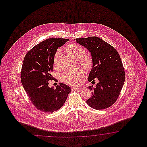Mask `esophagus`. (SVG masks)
I'll use <instances>...</instances> for the list:
<instances>
[{"mask_svg": "<svg viewBox=\"0 0 147 147\" xmlns=\"http://www.w3.org/2000/svg\"><path fill=\"white\" fill-rule=\"evenodd\" d=\"M79 89H80V88L78 87H71V90H78Z\"/></svg>", "mask_w": 147, "mask_h": 147, "instance_id": "obj_1", "label": "esophagus"}]
</instances>
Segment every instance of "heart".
<instances>
[{
	"label": "heart",
	"mask_w": 147,
	"mask_h": 147,
	"mask_svg": "<svg viewBox=\"0 0 147 147\" xmlns=\"http://www.w3.org/2000/svg\"><path fill=\"white\" fill-rule=\"evenodd\" d=\"M66 53L70 56L77 59L78 63L86 69H90L92 66V58L89 55L84 54L85 50L81 45L76 43H70L65 47ZM61 53L58 51L55 53L53 60V66L55 69H58L59 61ZM85 72L82 68H76L66 71L61 76L62 81L68 84L74 86L81 84L84 80Z\"/></svg>",
	"instance_id": "b5f03b06"
}]
</instances>
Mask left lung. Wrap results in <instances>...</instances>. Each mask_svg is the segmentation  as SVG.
<instances>
[{"instance_id": "1", "label": "left lung", "mask_w": 147, "mask_h": 147, "mask_svg": "<svg viewBox=\"0 0 147 147\" xmlns=\"http://www.w3.org/2000/svg\"><path fill=\"white\" fill-rule=\"evenodd\" d=\"M78 44L90 53L92 67L88 81L98 82L89 86L92 96L86 102L94 109L101 110L112 106L119 97L124 84L125 73L117 51L110 44L97 37L76 38Z\"/></svg>"}]
</instances>
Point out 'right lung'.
<instances>
[{
  "mask_svg": "<svg viewBox=\"0 0 147 147\" xmlns=\"http://www.w3.org/2000/svg\"><path fill=\"white\" fill-rule=\"evenodd\" d=\"M69 39L49 38L36 45L26 55L21 71V81L26 92L37 109L53 113L63 106L71 89L59 83L56 88L48 86L53 79V60L57 50Z\"/></svg>",
  "mask_w": 147,
  "mask_h": 147,
  "instance_id": "add662e5",
  "label": "right lung"
}]
</instances>
